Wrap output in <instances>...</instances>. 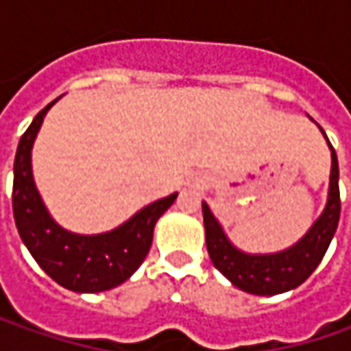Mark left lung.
I'll return each mask as SVG.
<instances>
[{
	"label": "left lung",
	"instance_id": "1",
	"mask_svg": "<svg viewBox=\"0 0 351 351\" xmlns=\"http://www.w3.org/2000/svg\"><path fill=\"white\" fill-rule=\"evenodd\" d=\"M320 132L328 142L332 158L326 205L317 221L311 224V228L289 248L271 254H248L236 248L224 232L223 224L217 221L209 205L203 201V223L210 262L240 291L260 297H271L295 289L311 277L330 246L340 221V169L326 132L322 128Z\"/></svg>",
	"mask_w": 351,
	"mask_h": 351
}]
</instances>
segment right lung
I'll return each mask as SVG.
<instances>
[{
  "label": "right lung",
  "mask_w": 351,
  "mask_h": 351,
  "mask_svg": "<svg viewBox=\"0 0 351 351\" xmlns=\"http://www.w3.org/2000/svg\"><path fill=\"white\" fill-rule=\"evenodd\" d=\"M60 99V97H58ZM34 117L21 136L13 164V217L21 240L36 263L58 285L75 293L113 289L132 276L152 246L158 219L178 193L136 210L128 221L99 234L70 232L54 221L33 178V144L48 109Z\"/></svg>",
  "instance_id": "add662e5"
}]
</instances>
